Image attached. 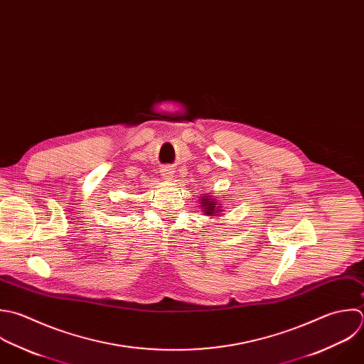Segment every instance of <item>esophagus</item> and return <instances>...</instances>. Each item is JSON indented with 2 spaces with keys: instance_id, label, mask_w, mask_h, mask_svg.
Wrapping results in <instances>:
<instances>
[{
  "instance_id": "1",
  "label": "esophagus",
  "mask_w": 364,
  "mask_h": 364,
  "mask_svg": "<svg viewBox=\"0 0 364 364\" xmlns=\"http://www.w3.org/2000/svg\"><path fill=\"white\" fill-rule=\"evenodd\" d=\"M173 168L170 167V166H166L164 168H161V176H163V178L164 180H167V181H170V180H173Z\"/></svg>"
}]
</instances>
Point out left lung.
<instances>
[{
    "label": "left lung",
    "mask_w": 364,
    "mask_h": 364,
    "mask_svg": "<svg viewBox=\"0 0 364 364\" xmlns=\"http://www.w3.org/2000/svg\"><path fill=\"white\" fill-rule=\"evenodd\" d=\"M200 201L203 213H205L207 215H218V213H221L220 204H217V201L211 196H204Z\"/></svg>",
    "instance_id": "obj_1"
}]
</instances>
